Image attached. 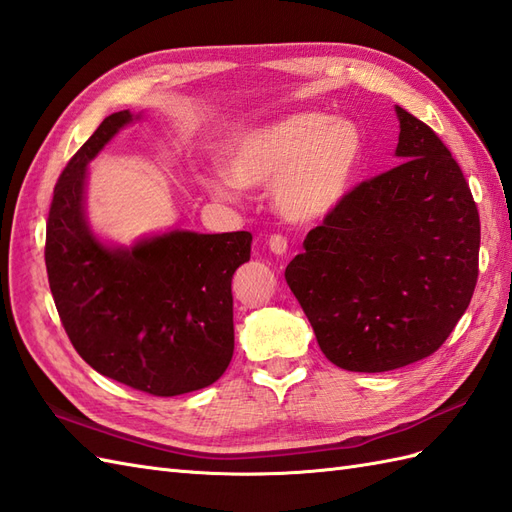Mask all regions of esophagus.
<instances>
[{
  "label": "esophagus",
  "mask_w": 512,
  "mask_h": 512,
  "mask_svg": "<svg viewBox=\"0 0 512 512\" xmlns=\"http://www.w3.org/2000/svg\"><path fill=\"white\" fill-rule=\"evenodd\" d=\"M267 243H269V249L273 254H286V249H289V243H286L282 234H271Z\"/></svg>",
  "instance_id": "1"
}]
</instances>
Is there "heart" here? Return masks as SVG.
Segmentation results:
<instances>
[{
	"mask_svg": "<svg viewBox=\"0 0 512 512\" xmlns=\"http://www.w3.org/2000/svg\"><path fill=\"white\" fill-rule=\"evenodd\" d=\"M360 158V134L345 119L304 112L239 136L226 158L228 176L202 178L219 199L236 186L273 180V202L291 221H313L341 202Z\"/></svg>",
	"mask_w": 512,
	"mask_h": 512,
	"instance_id": "heart-1",
	"label": "heart"
}]
</instances>
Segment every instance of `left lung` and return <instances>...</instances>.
Returning a JSON list of instances; mask_svg holds the SVG:
<instances>
[{
  "label": "left lung",
  "mask_w": 512,
  "mask_h": 512,
  "mask_svg": "<svg viewBox=\"0 0 512 512\" xmlns=\"http://www.w3.org/2000/svg\"><path fill=\"white\" fill-rule=\"evenodd\" d=\"M395 110L400 165L347 191L284 271L321 352L347 371L434 354L478 282L480 215L463 171L430 126Z\"/></svg>",
  "instance_id": "left-lung-1"
}]
</instances>
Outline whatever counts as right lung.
Masks as SVG:
<instances>
[{
    "label": "right lung",
    "instance_id": "1",
    "mask_svg": "<svg viewBox=\"0 0 512 512\" xmlns=\"http://www.w3.org/2000/svg\"><path fill=\"white\" fill-rule=\"evenodd\" d=\"M128 110L112 112L60 173L49 206L45 267L71 345L102 376L156 397L204 389L234 352L232 276L252 234L173 230L108 249L84 219L86 165Z\"/></svg>",
    "mask_w": 512,
    "mask_h": 512
}]
</instances>
